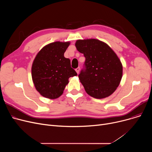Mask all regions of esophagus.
Instances as JSON below:
<instances>
[{
    "label": "esophagus",
    "mask_w": 152,
    "mask_h": 152,
    "mask_svg": "<svg viewBox=\"0 0 152 152\" xmlns=\"http://www.w3.org/2000/svg\"><path fill=\"white\" fill-rule=\"evenodd\" d=\"M76 73L78 74L79 73V71H80V68L79 67H78V68H76Z\"/></svg>",
    "instance_id": "34e87169"
}]
</instances>
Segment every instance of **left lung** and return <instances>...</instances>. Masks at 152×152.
<instances>
[{
  "label": "left lung",
  "instance_id": "1",
  "mask_svg": "<svg viewBox=\"0 0 152 152\" xmlns=\"http://www.w3.org/2000/svg\"><path fill=\"white\" fill-rule=\"evenodd\" d=\"M75 45L86 58L78 75L86 92L95 99L110 96L123 75L122 64L116 54L107 44L95 39L77 40Z\"/></svg>",
  "mask_w": 152,
  "mask_h": 152
}]
</instances>
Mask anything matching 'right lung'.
I'll return each mask as SVG.
<instances>
[{
  "mask_svg": "<svg viewBox=\"0 0 152 152\" xmlns=\"http://www.w3.org/2000/svg\"><path fill=\"white\" fill-rule=\"evenodd\" d=\"M69 42H55L44 47L32 65V78L36 90L43 97L54 99L63 94L68 79L77 75L64 53Z\"/></svg>",
  "mask_w": 152,
  "mask_h": 152,
  "instance_id": "obj_1",
  "label": "right lung"
}]
</instances>
